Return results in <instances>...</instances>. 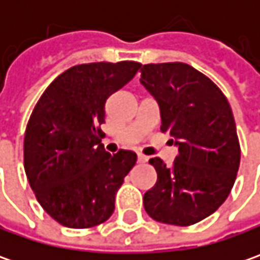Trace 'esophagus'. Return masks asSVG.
Returning <instances> with one entry per match:
<instances>
[{"instance_id": "esophagus-1", "label": "esophagus", "mask_w": 260, "mask_h": 260, "mask_svg": "<svg viewBox=\"0 0 260 260\" xmlns=\"http://www.w3.org/2000/svg\"><path fill=\"white\" fill-rule=\"evenodd\" d=\"M137 160H139L140 164H145V162L149 160V156H145V155H142V153H139V155H137Z\"/></svg>"}]
</instances>
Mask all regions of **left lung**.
I'll return each mask as SVG.
<instances>
[{
    "label": "left lung",
    "mask_w": 260,
    "mask_h": 260,
    "mask_svg": "<svg viewBox=\"0 0 260 260\" xmlns=\"http://www.w3.org/2000/svg\"><path fill=\"white\" fill-rule=\"evenodd\" d=\"M140 72L159 105L160 130L178 147L171 168L149 160L157 181L143 197L146 213L165 224H195L224 203L236 181L240 145L232 108L210 78L186 63H149Z\"/></svg>",
    "instance_id": "left-lung-1"
}]
</instances>
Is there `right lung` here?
<instances>
[{
	"label": "right lung",
	"instance_id": "1",
	"mask_svg": "<svg viewBox=\"0 0 260 260\" xmlns=\"http://www.w3.org/2000/svg\"><path fill=\"white\" fill-rule=\"evenodd\" d=\"M137 62L72 66L46 88L24 136V171L37 201L57 223L88 229L107 221L136 165L130 150L110 155L100 125L108 96L130 82Z\"/></svg>",
	"mask_w": 260,
	"mask_h": 260
}]
</instances>
